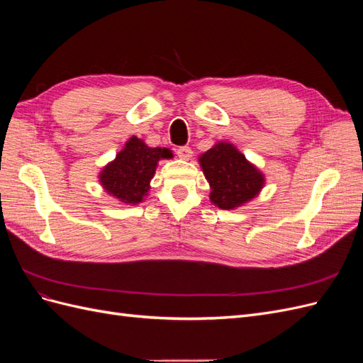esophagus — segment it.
<instances>
[{
	"label": "esophagus",
	"mask_w": 363,
	"mask_h": 363,
	"mask_svg": "<svg viewBox=\"0 0 363 363\" xmlns=\"http://www.w3.org/2000/svg\"><path fill=\"white\" fill-rule=\"evenodd\" d=\"M177 156L182 160H189L192 157V150L189 147H179L177 148Z\"/></svg>",
	"instance_id": "1"
}]
</instances>
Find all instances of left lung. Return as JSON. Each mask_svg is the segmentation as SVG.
<instances>
[{
  "instance_id": "1",
  "label": "left lung",
  "mask_w": 363,
  "mask_h": 363,
  "mask_svg": "<svg viewBox=\"0 0 363 363\" xmlns=\"http://www.w3.org/2000/svg\"><path fill=\"white\" fill-rule=\"evenodd\" d=\"M199 162L212 189L208 199L223 211L247 204L265 186L263 172L230 142H216Z\"/></svg>"
}]
</instances>
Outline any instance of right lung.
<instances>
[{
    "label": "right lung",
    "mask_w": 363,
    "mask_h": 363,
    "mask_svg": "<svg viewBox=\"0 0 363 363\" xmlns=\"http://www.w3.org/2000/svg\"><path fill=\"white\" fill-rule=\"evenodd\" d=\"M169 148L148 147L144 140L131 136L116 157L98 174L103 189L124 204H139L148 196L150 182L160 160L172 159Z\"/></svg>",
    "instance_id": "obj_1"
}]
</instances>
